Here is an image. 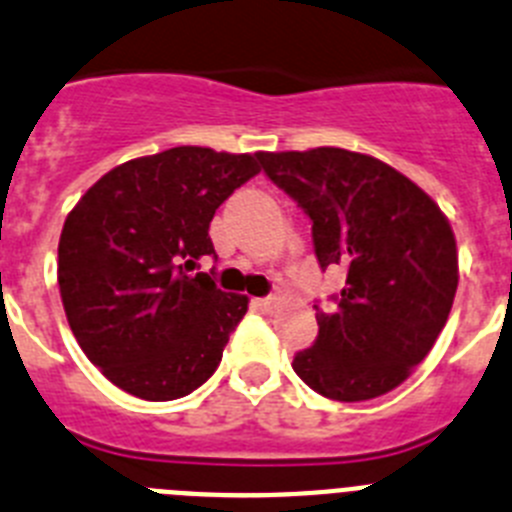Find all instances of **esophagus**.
Listing matches in <instances>:
<instances>
[{"mask_svg": "<svg viewBox=\"0 0 512 512\" xmlns=\"http://www.w3.org/2000/svg\"><path fill=\"white\" fill-rule=\"evenodd\" d=\"M277 307H282V297H277V295L261 297V300H256V310H261V312H274Z\"/></svg>", "mask_w": 512, "mask_h": 512, "instance_id": "34e87169", "label": "esophagus"}]
</instances>
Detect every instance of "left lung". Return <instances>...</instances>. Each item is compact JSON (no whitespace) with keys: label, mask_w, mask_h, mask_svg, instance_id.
Masks as SVG:
<instances>
[{"label":"left lung","mask_w":512,"mask_h":512,"mask_svg":"<svg viewBox=\"0 0 512 512\" xmlns=\"http://www.w3.org/2000/svg\"><path fill=\"white\" fill-rule=\"evenodd\" d=\"M271 182L312 220L320 269L346 284L320 310L318 338L292 361L318 395L361 402L395 390L428 356L459 284L441 207L392 166L346 148L256 153Z\"/></svg>","instance_id":"left-lung-1"}]
</instances>
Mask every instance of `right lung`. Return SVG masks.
<instances>
[{
  "label": "right lung",
  "mask_w": 512,
  "mask_h": 512,
  "mask_svg": "<svg viewBox=\"0 0 512 512\" xmlns=\"http://www.w3.org/2000/svg\"><path fill=\"white\" fill-rule=\"evenodd\" d=\"M251 153L179 146L115 166L69 212L58 287L81 351L120 390L166 402L205 384L223 359L246 295L217 289L215 210L259 174Z\"/></svg>",
  "instance_id": "add662e5"
}]
</instances>
